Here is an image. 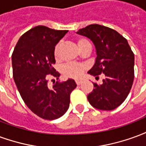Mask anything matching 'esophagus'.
I'll return each instance as SVG.
<instances>
[{"label": "esophagus", "mask_w": 146, "mask_h": 146, "mask_svg": "<svg viewBox=\"0 0 146 146\" xmlns=\"http://www.w3.org/2000/svg\"><path fill=\"white\" fill-rule=\"evenodd\" d=\"M76 84H77V85H80V84H82V80H76Z\"/></svg>", "instance_id": "34e87169"}]
</instances>
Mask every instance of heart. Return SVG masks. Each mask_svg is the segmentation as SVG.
<instances>
[{"mask_svg":"<svg viewBox=\"0 0 146 146\" xmlns=\"http://www.w3.org/2000/svg\"><path fill=\"white\" fill-rule=\"evenodd\" d=\"M61 43H58L55 48H54V56L55 58L58 57L59 52L61 49ZM77 46L80 50L82 51L83 49H84L88 46H91V44L89 43L88 40L84 38H79L77 40ZM85 70V66L82 64L75 63V62H70L65 65L62 69V73L64 76L70 78H74V79H78L80 76H82L83 73Z\"/></svg>","mask_w":146,"mask_h":146,"instance_id":"1","label":"heart"}]
</instances>
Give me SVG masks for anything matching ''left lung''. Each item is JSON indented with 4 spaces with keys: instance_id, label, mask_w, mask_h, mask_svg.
I'll return each mask as SVG.
<instances>
[{
    "instance_id": "obj_1",
    "label": "left lung",
    "mask_w": 146,
    "mask_h": 146,
    "mask_svg": "<svg viewBox=\"0 0 146 146\" xmlns=\"http://www.w3.org/2000/svg\"><path fill=\"white\" fill-rule=\"evenodd\" d=\"M76 33L90 39L96 49L95 64L88 73L106 76L102 84L94 83L95 88L88 95L89 103L98 110L116 109L127 97L134 81L135 55L128 42L116 30L98 24Z\"/></svg>"
}]
</instances>
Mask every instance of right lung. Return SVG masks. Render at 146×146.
Listing matches in <instances>:
<instances>
[{"instance_id": "add662e5", "label": "right lung", "mask_w": 146, "mask_h": 146, "mask_svg": "<svg viewBox=\"0 0 146 146\" xmlns=\"http://www.w3.org/2000/svg\"><path fill=\"white\" fill-rule=\"evenodd\" d=\"M68 30H55L44 26L31 29L21 36L11 55L13 78L24 102L33 113L45 119H55L66 113L70 94L76 88L73 79L48 85V74L58 80L54 47Z\"/></svg>"}]
</instances>
